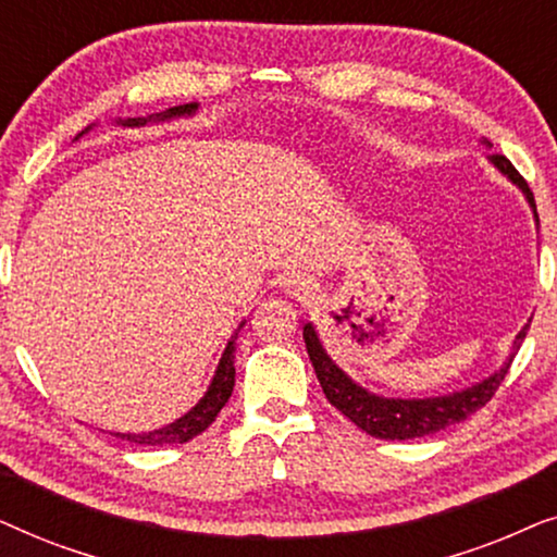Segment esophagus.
<instances>
[{"instance_id":"1","label":"esophagus","mask_w":557,"mask_h":557,"mask_svg":"<svg viewBox=\"0 0 557 557\" xmlns=\"http://www.w3.org/2000/svg\"><path fill=\"white\" fill-rule=\"evenodd\" d=\"M284 292L288 296H296V299H304V296H309L311 292H314V286H311V281L304 276H288L284 284Z\"/></svg>"}]
</instances>
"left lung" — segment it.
<instances>
[{"mask_svg": "<svg viewBox=\"0 0 557 557\" xmlns=\"http://www.w3.org/2000/svg\"><path fill=\"white\" fill-rule=\"evenodd\" d=\"M482 144L492 149V144L486 139H482ZM490 162L497 166L512 185L522 189L537 220L535 197H532L528 182L522 180V174L515 170L512 162L502 154H490ZM528 330L530 324H524L512 342V352H509L505 364H502L497 372H492V375L484 377L482 383L448 395H436V398H383V395L364 391L362 385H357L352 377L345 375V372L332 362V357L326 355V349L322 347V342L317 337V330L311 324H304V342H307V352L311 364H314L319 385H322L326 400H330L339 413H345L357 429H362L364 433H370V436L375 438L408 441L444 431L448 425L461 423L463 418L476 413L479 408H484L486 403L494 398L502 380H505L509 364H512Z\"/></svg>", "mask_w": 557, "mask_h": 557, "instance_id": "obj_1", "label": "left lung"}]
</instances>
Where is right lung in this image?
Segmentation results:
<instances>
[{
	"mask_svg": "<svg viewBox=\"0 0 557 557\" xmlns=\"http://www.w3.org/2000/svg\"><path fill=\"white\" fill-rule=\"evenodd\" d=\"M197 111V103H185V106H174V109H166L162 113H151L147 119H116V124L121 126H147V124H159V121H172V119H180V116H193ZM94 126H88L86 132H90ZM86 132H81L78 136H83ZM75 136V139H78ZM243 326V322H240ZM240 326L235 330V334L227 342L223 357H220L218 362V370L215 375H212V383L208 387V393L202 395L200 403L193 410H187L185 416L177 418V421L164 425V429H157V431H149V433H113V436L128 441V444H139V446H170V444H187L189 438H195L197 433H202L208 425L215 421L220 410L231 398L233 393V385H235V339H238V332Z\"/></svg>",
	"mask_w": 557,
	"mask_h": 557,
	"instance_id": "right-lung-1",
	"label": "right lung"
}]
</instances>
